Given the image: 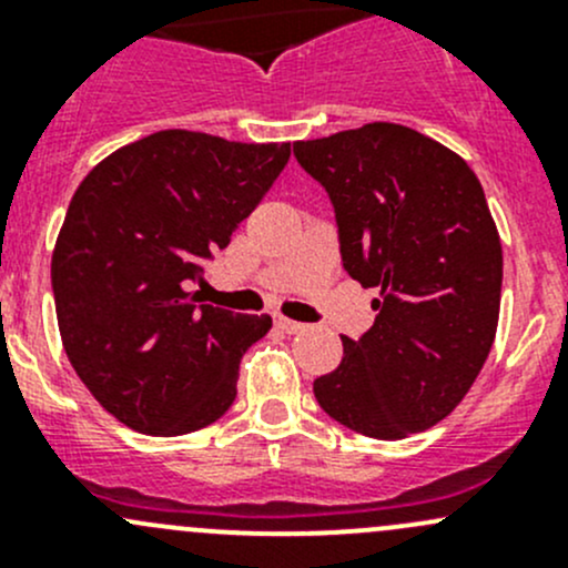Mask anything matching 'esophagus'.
<instances>
[{"instance_id": "esophagus-1", "label": "esophagus", "mask_w": 568, "mask_h": 568, "mask_svg": "<svg viewBox=\"0 0 568 568\" xmlns=\"http://www.w3.org/2000/svg\"><path fill=\"white\" fill-rule=\"evenodd\" d=\"M277 326L285 332V335H300V332L307 329V326L300 324V321H291V318H283V316L277 318Z\"/></svg>"}]
</instances>
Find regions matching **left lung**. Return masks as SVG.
Listing matches in <instances>:
<instances>
[{"mask_svg": "<svg viewBox=\"0 0 568 568\" xmlns=\"http://www.w3.org/2000/svg\"><path fill=\"white\" fill-rule=\"evenodd\" d=\"M335 209L343 268L379 288L376 321L343 337L313 382L321 409L352 432L400 439L448 417L495 343L503 247L469 164L432 136L368 123L294 142Z\"/></svg>", "mask_w": 568, "mask_h": 568, "instance_id": "left-lung-1", "label": "left lung"}]
</instances>
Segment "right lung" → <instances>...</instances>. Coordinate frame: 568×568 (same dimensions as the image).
Returning <instances> with one entry per match:
<instances>
[{
  "mask_svg": "<svg viewBox=\"0 0 568 568\" xmlns=\"http://www.w3.org/2000/svg\"><path fill=\"white\" fill-rule=\"evenodd\" d=\"M288 156V142L168 129L79 183L51 255L57 324L84 387L134 432H197L236 400L239 363L272 318L197 305L186 288Z\"/></svg>",
  "mask_w": 568,
  "mask_h": 568,
  "instance_id": "1",
  "label": "right lung"
}]
</instances>
